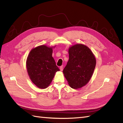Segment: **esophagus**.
Listing matches in <instances>:
<instances>
[{
  "label": "esophagus",
  "instance_id": "34e87169",
  "mask_svg": "<svg viewBox=\"0 0 123 123\" xmlns=\"http://www.w3.org/2000/svg\"><path fill=\"white\" fill-rule=\"evenodd\" d=\"M63 66H60V70L61 71H63Z\"/></svg>",
  "mask_w": 123,
  "mask_h": 123
}]
</instances>
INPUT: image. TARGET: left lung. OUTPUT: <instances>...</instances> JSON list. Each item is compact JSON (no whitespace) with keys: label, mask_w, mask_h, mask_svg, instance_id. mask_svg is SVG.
I'll use <instances>...</instances> for the list:
<instances>
[{"label":"left lung","mask_w":123,"mask_h":123,"mask_svg":"<svg viewBox=\"0 0 123 123\" xmlns=\"http://www.w3.org/2000/svg\"><path fill=\"white\" fill-rule=\"evenodd\" d=\"M69 60L63 72L72 88H80L91 78L96 66V59L90 49L78 44L69 49Z\"/></svg>","instance_id":"obj_1"}]
</instances>
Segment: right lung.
I'll return each instance as SVG.
<instances>
[{
	"mask_svg": "<svg viewBox=\"0 0 123 123\" xmlns=\"http://www.w3.org/2000/svg\"><path fill=\"white\" fill-rule=\"evenodd\" d=\"M52 53V48L40 45L32 49L27 58L26 67L29 76L39 88H47L56 72L60 70Z\"/></svg>",
	"mask_w": 123,
	"mask_h": 123,
	"instance_id": "1",
	"label": "right lung"
}]
</instances>
